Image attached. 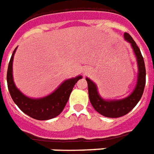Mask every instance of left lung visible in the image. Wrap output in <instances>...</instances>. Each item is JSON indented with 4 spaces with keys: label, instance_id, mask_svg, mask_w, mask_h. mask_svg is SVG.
<instances>
[{
    "label": "left lung",
    "instance_id": "1",
    "mask_svg": "<svg viewBox=\"0 0 154 154\" xmlns=\"http://www.w3.org/2000/svg\"><path fill=\"white\" fill-rule=\"evenodd\" d=\"M125 38L131 44L134 52L137 57V62L139 66V74H138V82L134 90L131 95L125 99L119 100H106L102 99L98 94L96 84L87 78L86 80L88 85V94L89 99L92 106L98 113L100 115L109 117V118H118L128 114L134 109L138 104L143 93L144 87L146 83V69L144 61L140 49L133 39V38L128 33H125Z\"/></svg>",
    "mask_w": 154,
    "mask_h": 154
}]
</instances>
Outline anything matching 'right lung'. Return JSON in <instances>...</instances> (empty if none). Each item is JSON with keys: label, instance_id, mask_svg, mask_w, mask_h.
Listing matches in <instances>:
<instances>
[{"label": "right lung", "instance_id": "add662e5", "mask_svg": "<svg viewBox=\"0 0 154 154\" xmlns=\"http://www.w3.org/2000/svg\"><path fill=\"white\" fill-rule=\"evenodd\" d=\"M15 50L16 48L13 52L9 63L6 76L8 90L12 100H14V102L24 113L32 117L33 119L46 120L57 116L64 109L69 99V96L72 91L74 85L77 83V81L82 78V76L65 81L61 84L60 87L57 90L48 97L40 99L29 98L23 95L16 88L13 81L12 63Z\"/></svg>", "mask_w": 154, "mask_h": 154}]
</instances>
